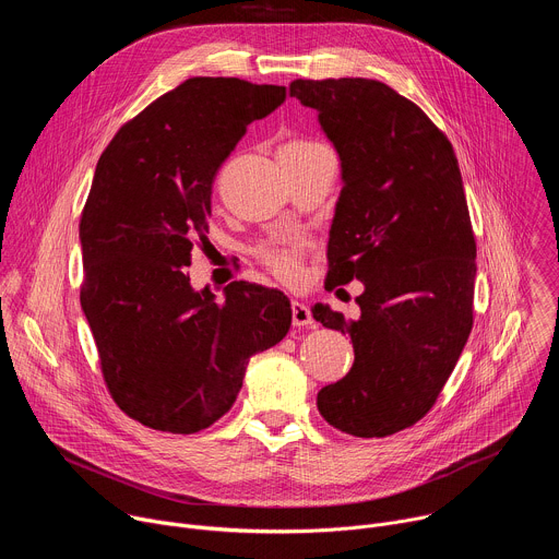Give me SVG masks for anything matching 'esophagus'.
Here are the masks:
<instances>
[{
	"label": "esophagus",
	"instance_id": "1",
	"mask_svg": "<svg viewBox=\"0 0 559 559\" xmlns=\"http://www.w3.org/2000/svg\"><path fill=\"white\" fill-rule=\"evenodd\" d=\"M292 323L296 328H309L313 325V318H311V311L307 309V305L298 302V300H292Z\"/></svg>",
	"mask_w": 559,
	"mask_h": 559
}]
</instances>
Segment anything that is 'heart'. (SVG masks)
<instances>
[{
	"label": "heart",
	"instance_id": "heart-1",
	"mask_svg": "<svg viewBox=\"0 0 559 559\" xmlns=\"http://www.w3.org/2000/svg\"><path fill=\"white\" fill-rule=\"evenodd\" d=\"M318 147H323V145H318L313 141H289L281 147V154H305V152H311ZM261 257L267 263V267L283 278H294L298 274V254H296L294 246L267 243L261 248Z\"/></svg>",
	"mask_w": 559,
	"mask_h": 559
}]
</instances>
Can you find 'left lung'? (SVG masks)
I'll use <instances>...</instances> for the list:
<instances>
[{"label": "left lung", "mask_w": 559, "mask_h": 559, "mask_svg": "<svg viewBox=\"0 0 559 559\" xmlns=\"http://www.w3.org/2000/svg\"><path fill=\"white\" fill-rule=\"evenodd\" d=\"M341 158L325 287L358 278V318L316 302L311 316L354 343L349 373L318 391L336 429L384 438L436 403L473 325L475 238L449 139L376 79H296Z\"/></svg>", "instance_id": "left-lung-1"}]
</instances>
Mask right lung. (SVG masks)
Returning <instances> with one entry per match:
<instances>
[{"label": "right lung", "mask_w": 559, "mask_h": 559, "mask_svg": "<svg viewBox=\"0 0 559 559\" xmlns=\"http://www.w3.org/2000/svg\"><path fill=\"white\" fill-rule=\"evenodd\" d=\"M285 86L192 76L128 121L104 150L79 223L82 309L106 384L130 418L197 433L234 405L250 358L292 325L289 298L234 281L194 289L192 238L207 231L212 183L248 126Z\"/></svg>", "instance_id": "1"}]
</instances>
